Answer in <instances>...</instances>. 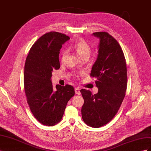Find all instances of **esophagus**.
I'll return each instance as SVG.
<instances>
[{"mask_svg":"<svg viewBox=\"0 0 151 151\" xmlns=\"http://www.w3.org/2000/svg\"><path fill=\"white\" fill-rule=\"evenodd\" d=\"M75 92H76V94H81L80 88H75Z\"/></svg>","mask_w":151,"mask_h":151,"instance_id":"34e87169","label":"esophagus"}]
</instances>
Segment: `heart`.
Here are the masks:
<instances>
[{"label": "heart", "mask_w": 151, "mask_h": 151, "mask_svg": "<svg viewBox=\"0 0 151 151\" xmlns=\"http://www.w3.org/2000/svg\"><path fill=\"white\" fill-rule=\"evenodd\" d=\"M72 48L75 50L77 55L81 58L85 57H89L91 53V47L83 39L77 40L75 43L72 45ZM65 52L62 53V58L65 56Z\"/></svg>", "instance_id": "heart-1"}]
</instances>
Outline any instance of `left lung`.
<instances>
[{"label": "left lung", "instance_id": "8db88e82", "mask_svg": "<svg viewBox=\"0 0 151 151\" xmlns=\"http://www.w3.org/2000/svg\"><path fill=\"white\" fill-rule=\"evenodd\" d=\"M99 38L98 54L91 76L95 77L97 94L83 89L84 103L82 118L86 124L94 128L104 126L116 115L127 87V71L124 54L119 43L107 32H96Z\"/></svg>", "mask_w": 151, "mask_h": 151}]
</instances>
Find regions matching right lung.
I'll use <instances>...</instances> for the list:
<instances>
[{
    "label": "right lung",
    "instance_id": "right-lung-1",
    "mask_svg": "<svg viewBox=\"0 0 151 151\" xmlns=\"http://www.w3.org/2000/svg\"><path fill=\"white\" fill-rule=\"evenodd\" d=\"M70 39L56 31L43 35L31 47L24 72V91L31 111L40 123L53 126L60 122L67 104L74 96L70 85L53 88L52 72L60 67L59 53L62 45Z\"/></svg>",
    "mask_w": 151,
    "mask_h": 151
}]
</instances>
